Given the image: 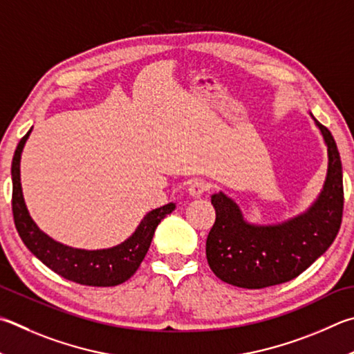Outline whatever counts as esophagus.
<instances>
[{"label": "esophagus", "instance_id": "obj_1", "mask_svg": "<svg viewBox=\"0 0 354 354\" xmlns=\"http://www.w3.org/2000/svg\"><path fill=\"white\" fill-rule=\"evenodd\" d=\"M209 189H210V185L205 183L204 179H195L194 183H190L187 192L192 198H199L201 195H204Z\"/></svg>", "mask_w": 354, "mask_h": 354}]
</instances>
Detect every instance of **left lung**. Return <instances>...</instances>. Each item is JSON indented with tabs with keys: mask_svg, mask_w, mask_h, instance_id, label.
Returning a JSON list of instances; mask_svg holds the SVG:
<instances>
[{
	"mask_svg": "<svg viewBox=\"0 0 354 354\" xmlns=\"http://www.w3.org/2000/svg\"><path fill=\"white\" fill-rule=\"evenodd\" d=\"M314 122L328 149V171L324 190L305 214L274 226H257L244 220L234 199L223 192L212 195L216 218L205 255L220 280L248 289L285 283L310 268L336 239L344 212L342 162L328 128Z\"/></svg>",
	"mask_w": 354,
	"mask_h": 354,
	"instance_id": "obj_1",
	"label": "left lung"
}]
</instances>
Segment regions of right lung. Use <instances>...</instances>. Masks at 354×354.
<instances>
[{"label": "right lung", "instance_id": "obj_1", "mask_svg": "<svg viewBox=\"0 0 354 354\" xmlns=\"http://www.w3.org/2000/svg\"><path fill=\"white\" fill-rule=\"evenodd\" d=\"M29 133L30 130L18 142L12 159V214L18 235L21 236L26 248L55 274L75 283L86 286L124 283L138 271L145 254L149 252L158 224L171 214L176 205L169 203L149 212L130 239L114 248L85 250L65 246L43 234L26 209L20 183V159Z\"/></svg>", "mask_w": 354, "mask_h": 354}]
</instances>
